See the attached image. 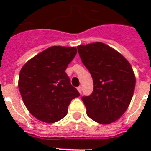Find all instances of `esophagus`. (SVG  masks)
Segmentation results:
<instances>
[{"label": "esophagus", "instance_id": "1", "mask_svg": "<svg viewBox=\"0 0 151 151\" xmlns=\"http://www.w3.org/2000/svg\"><path fill=\"white\" fill-rule=\"evenodd\" d=\"M78 91L80 93H81V91H82V88H81V86H79V87H78Z\"/></svg>", "mask_w": 151, "mask_h": 151}]
</instances>
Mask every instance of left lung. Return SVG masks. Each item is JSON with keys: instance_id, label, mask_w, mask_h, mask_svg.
<instances>
[{"instance_id": "8db88e82", "label": "left lung", "mask_w": 151, "mask_h": 151, "mask_svg": "<svg viewBox=\"0 0 151 151\" xmlns=\"http://www.w3.org/2000/svg\"><path fill=\"white\" fill-rule=\"evenodd\" d=\"M81 59L93 79V92L83 96L88 116L99 124L116 122L129 107L136 78L131 65L107 45L96 42L78 46Z\"/></svg>"}]
</instances>
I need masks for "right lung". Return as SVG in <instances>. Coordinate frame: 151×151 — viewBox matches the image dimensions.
Returning <instances> with one entry per match:
<instances>
[{
  "label": "right lung",
  "instance_id": "obj_1",
  "mask_svg": "<svg viewBox=\"0 0 151 151\" xmlns=\"http://www.w3.org/2000/svg\"><path fill=\"white\" fill-rule=\"evenodd\" d=\"M77 54L73 47L52 46L27 62L19 77L25 106L37 119L54 123L67 114L71 100L80 96L65 72Z\"/></svg>",
  "mask_w": 151,
  "mask_h": 151
}]
</instances>
